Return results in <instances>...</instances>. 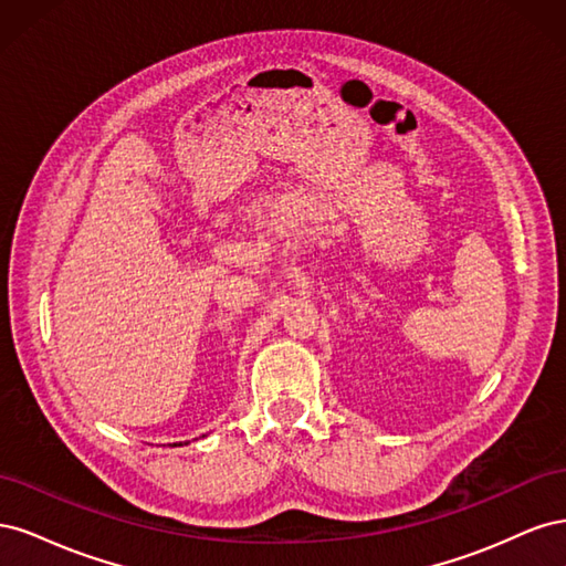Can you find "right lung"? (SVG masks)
<instances>
[{"instance_id": "1", "label": "right lung", "mask_w": 566, "mask_h": 566, "mask_svg": "<svg viewBox=\"0 0 566 566\" xmlns=\"http://www.w3.org/2000/svg\"><path fill=\"white\" fill-rule=\"evenodd\" d=\"M175 447H177V443H175Z\"/></svg>"}]
</instances>
